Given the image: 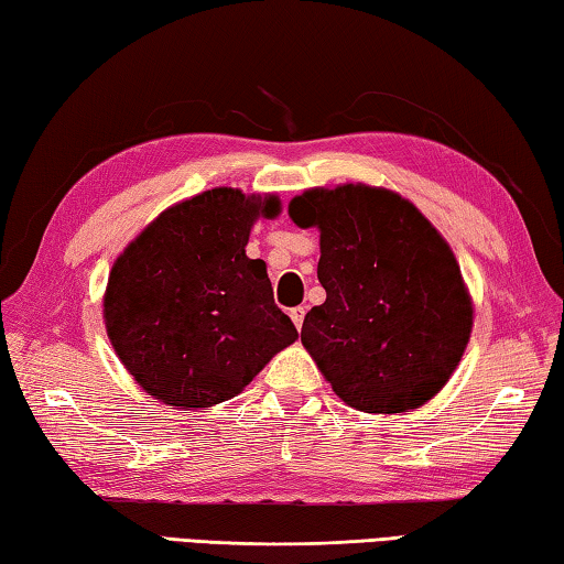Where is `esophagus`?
Masks as SVG:
<instances>
[{"label":"esophagus","mask_w":564,"mask_h":564,"mask_svg":"<svg viewBox=\"0 0 564 564\" xmlns=\"http://www.w3.org/2000/svg\"><path fill=\"white\" fill-rule=\"evenodd\" d=\"M289 316H291V321H293V326L301 328V326H303V318H305V308H303V305H299V308H291Z\"/></svg>","instance_id":"obj_1"}]
</instances>
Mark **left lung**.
<instances>
[{"label":"left lung","instance_id":"left-lung-1","mask_svg":"<svg viewBox=\"0 0 564 564\" xmlns=\"http://www.w3.org/2000/svg\"><path fill=\"white\" fill-rule=\"evenodd\" d=\"M291 221L321 231L326 303L305 313L301 343L343 403L410 413L455 373L473 333V299L441 231L395 191L316 186Z\"/></svg>","mask_w":564,"mask_h":564}]
</instances>
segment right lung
<instances>
[{
    "label": "right lung",
    "instance_id": "right-lung-1",
    "mask_svg": "<svg viewBox=\"0 0 564 564\" xmlns=\"http://www.w3.org/2000/svg\"><path fill=\"white\" fill-rule=\"evenodd\" d=\"M275 194L216 186L169 206L123 248L104 291L107 336L141 390L164 405L214 408L299 338L273 303L265 263L248 259Z\"/></svg>",
    "mask_w": 564,
    "mask_h": 564
}]
</instances>
